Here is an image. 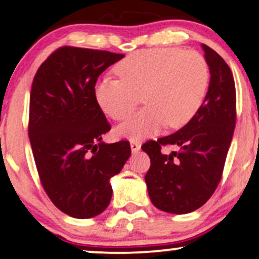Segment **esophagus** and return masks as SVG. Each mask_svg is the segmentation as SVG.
<instances>
[{"mask_svg": "<svg viewBox=\"0 0 259 259\" xmlns=\"http://www.w3.org/2000/svg\"><path fill=\"white\" fill-rule=\"evenodd\" d=\"M130 147H132L133 153H136V152H139L140 148H141V144H140L139 141H132L130 142Z\"/></svg>", "mask_w": 259, "mask_h": 259, "instance_id": "34e87169", "label": "esophagus"}]
</instances>
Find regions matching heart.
<instances>
[{
  "label": "heart",
  "instance_id": "obj_1",
  "mask_svg": "<svg viewBox=\"0 0 259 259\" xmlns=\"http://www.w3.org/2000/svg\"><path fill=\"white\" fill-rule=\"evenodd\" d=\"M119 79L103 76L95 86V99L105 114L123 120L140 97L147 105L121 123L120 138H150L165 124L185 125L206 96L209 70L200 53L175 47L144 50L127 56L115 67Z\"/></svg>",
  "mask_w": 259,
  "mask_h": 259
}]
</instances>
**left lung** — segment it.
<instances>
[{
    "label": "left lung",
    "instance_id": "8db88e82",
    "mask_svg": "<svg viewBox=\"0 0 259 259\" xmlns=\"http://www.w3.org/2000/svg\"><path fill=\"white\" fill-rule=\"evenodd\" d=\"M209 67V86L192 119L171 135L147 141L142 150L151 159L145 181L152 203L173 214H186L203 206L222 179L236 121V91L229 65L202 44ZM178 148L169 155L162 146Z\"/></svg>",
    "mask_w": 259,
    "mask_h": 259
}]
</instances>
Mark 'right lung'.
Instances as JSON below:
<instances>
[{"label": "right lung", "instance_id": "obj_1", "mask_svg": "<svg viewBox=\"0 0 259 259\" xmlns=\"http://www.w3.org/2000/svg\"><path fill=\"white\" fill-rule=\"evenodd\" d=\"M123 57L64 46L32 81L29 139L38 177L53 204L73 218H92L108 207L112 177L132 154L127 141H102L111 125L95 99L99 76Z\"/></svg>", "mask_w": 259, "mask_h": 259}]
</instances>
